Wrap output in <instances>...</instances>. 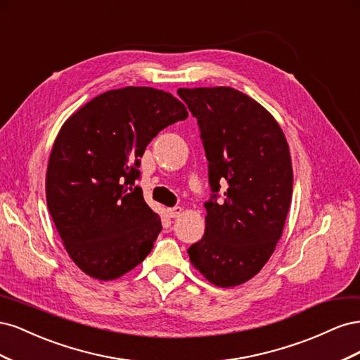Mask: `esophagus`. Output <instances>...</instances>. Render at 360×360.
Wrapping results in <instances>:
<instances>
[{
    "instance_id": "esophagus-1",
    "label": "esophagus",
    "mask_w": 360,
    "mask_h": 360,
    "mask_svg": "<svg viewBox=\"0 0 360 360\" xmlns=\"http://www.w3.org/2000/svg\"><path fill=\"white\" fill-rule=\"evenodd\" d=\"M181 207H171V209H167V213L169 217H179L181 214Z\"/></svg>"
}]
</instances>
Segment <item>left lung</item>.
Returning a JSON list of instances; mask_svg holds the SVG:
<instances>
[{
    "mask_svg": "<svg viewBox=\"0 0 360 360\" xmlns=\"http://www.w3.org/2000/svg\"><path fill=\"white\" fill-rule=\"evenodd\" d=\"M177 93L198 122L213 193L191 263L217 287L240 285L263 269L284 230L292 195L287 139L266 108L231 86Z\"/></svg>",
    "mask_w": 360,
    "mask_h": 360,
    "instance_id": "obj_1",
    "label": "left lung"
}]
</instances>
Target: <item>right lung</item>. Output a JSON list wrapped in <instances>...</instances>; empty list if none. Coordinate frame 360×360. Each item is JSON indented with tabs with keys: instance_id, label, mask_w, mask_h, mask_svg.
Segmentation results:
<instances>
[{
	"instance_id": "1",
	"label": "right lung",
	"mask_w": 360,
	"mask_h": 360,
	"mask_svg": "<svg viewBox=\"0 0 360 360\" xmlns=\"http://www.w3.org/2000/svg\"><path fill=\"white\" fill-rule=\"evenodd\" d=\"M184 118L186 106L172 94L124 86L94 97L60 129L46 201L64 248L84 274L117 279L151 252L162 224L135 186L139 158L162 129Z\"/></svg>"
}]
</instances>
